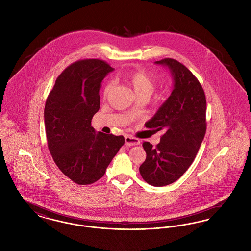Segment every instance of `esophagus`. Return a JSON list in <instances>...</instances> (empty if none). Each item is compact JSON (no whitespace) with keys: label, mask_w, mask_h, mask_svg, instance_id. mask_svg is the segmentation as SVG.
<instances>
[{"label":"esophagus","mask_w":251,"mask_h":251,"mask_svg":"<svg viewBox=\"0 0 251 251\" xmlns=\"http://www.w3.org/2000/svg\"><path fill=\"white\" fill-rule=\"evenodd\" d=\"M125 141H126V146H136V145L140 144V140L139 139H136L129 135L125 137Z\"/></svg>","instance_id":"34e87169"}]
</instances>
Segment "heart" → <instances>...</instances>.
<instances>
[{
	"mask_svg": "<svg viewBox=\"0 0 251 251\" xmlns=\"http://www.w3.org/2000/svg\"><path fill=\"white\" fill-rule=\"evenodd\" d=\"M126 80L127 84L129 85L130 88L133 90L134 93L136 94V96H139V95L150 96L154 90L153 80L146 73L142 71H137V72L131 73L126 76ZM112 88V83L105 86L103 91V95L105 98L111 92Z\"/></svg>",
	"mask_w": 251,
	"mask_h": 251,
	"instance_id": "heart-1",
	"label": "heart"
}]
</instances>
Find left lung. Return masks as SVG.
Wrapping results in <instances>:
<instances>
[{"mask_svg": "<svg viewBox=\"0 0 251 251\" xmlns=\"http://www.w3.org/2000/svg\"><path fill=\"white\" fill-rule=\"evenodd\" d=\"M155 64L168 68L174 85L167 100L145 124L148 128L163 130L164 135L155 148L143 142L147 156L139 172L149 184L162 187L175 182L194 162L206 130V100L202 85L183 64L172 58Z\"/></svg>", "mask_w": 251, "mask_h": 251, "instance_id": "left-lung-1", "label": "left lung"}]
</instances>
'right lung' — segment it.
I'll return each mask as SVG.
<instances>
[{"label": "right lung", "instance_id": "1", "mask_svg": "<svg viewBox=\"0 0 251 251\" xmlns=\"http://www.w3.org/2000/svg\"><path fill=\"white\" fill-rule=\"evenodd\" d=\"M113 68L100 59L67 67L47 97L45 124L50 153L60 171L79 185L92 184L125 143L123 136L96 133L91 126L100 106V89Z\"/></svg>", "mask_w": 251, "mask_h": 251}]
</instances>
